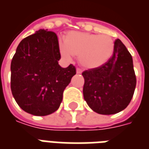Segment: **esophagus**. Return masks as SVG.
Masks as SVG:
<instances>
[{"label":"esophagus","instance_id":"esophagus-1","mask_svg":"<svg viewBox=\"0 0 149 149\" xmlns=\"http://www.w3.org/2000/svg\"><path fill=\"white\" fill-rule=\"evenodd\" d=\"M76 71H77V74H81V73H82V70H81V69H80V68H77Z\"/></svg>","mask_w":149,"mask_h":149}]
</instances>
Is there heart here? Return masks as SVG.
<instances>
[{
	"mask_svg": "<svg viewBox=\"0 0 149 149\" xmlns=\"http://www.w3.org/2000/svg\"><path fill=\"white\" fill-rule=\"evenodd\" d=\"M115 43L108 35L70 31L64 40H59V50L66 60L79 56V63L84 68H100L108 62L114 52Z\"/></svg>",
	"mask_w": 149,
	"mask_h": 149,
	"instance_id": "1",
	"label": "heart"
}]
</instances>
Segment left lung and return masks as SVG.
Returning <instances> with one entry per match:
<instances>
[{"instance_id": "left-lung-1", "label": "left lung", "mask_w": 149, "mask_h": 149, "mask_svg": "<svg viewBox=\"0 0 149 149\" xmlns=\"http://www.w3.org/2000/svg\"><path fill=\"white\" fill-rule=\"evenodd\" d=\"M84 99L95 112L112 115L124 110L134 96L137 79L131 54L119 39L112 56L100 68L82 73Z\"/></svg>"}]
</instances>
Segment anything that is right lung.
I'll return each mask as SVG.
<instances>
[{"instance_id": "add662e5", "label": "right lung", "mask_w": 149, "mask_h": 149, "mask_svg": "<svg viewBox=\"0 0 149 149\" xmlns=\"http://www.w3.org/2000/svg\"><path fill=\"white\" fill-rule=\"evenodd\" d=\"M57 35L41 29L23 39L11 63V89L26 112L45 116L55 112L76 74L72 64L61 68Z\"/></svg>"}]
</instances>
